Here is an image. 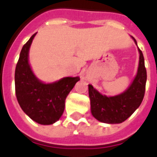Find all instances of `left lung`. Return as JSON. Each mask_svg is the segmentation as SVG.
Here are the masks:
<instances>
[{
  "instance_id": "8db88e82",
  "label": "left lung",
  "mask_w": 157,
  "mask_h": 157,
  "mask_svg": "<svg viewBox=\"0 0 157 157\" xmlns=\"http://www.w3.org/2000/svg\"><path fill=\"white\" fill-rule=\"evenodd\" d=\"M132 39L137 44L135 38L132 37ZM139 52L137 75L124 92L114 97H107L99 93L92 85H88L92 114L98 121L106 124H120L130 117L141 104L145 96L147 75L144 56L140 48Z\"/></svg>"
}]
</instances>
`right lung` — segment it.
<instances>
[{
	"mask_svg": "<svg viewBox=\"0 0 157 157\" xmlns=\"http://www.w3.org/2000/svg\"><path fill=\"white\" fill-rule=\"evenodd\" d=\"M35 35L23 45L20 53L15 71L16 96L29 118L40 124H52L61 117L65 98L80 78L65 77L49 84L40 82L29 64V48Z\"/></svg>",
	"mask_w": 157,
	"mask_h": 157,
	"instance_id": "right-lung-1",
	"label": "right lung"
}]
</instances>
